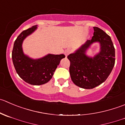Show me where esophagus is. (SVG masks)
I'll return each instance as SVG.
<instances>
[{
	"mask_svg": "<svg viewBox=\"0 0 125 125\" xmlns=\"http://www.w3.org/2000/svg\"><path fill=\"white\" fill-rule=\"evenodd\" d=\"M71 52V51L70 50V49H66V50H65V52H64V54H65V56L67 57L68 55L69 54H70Z\"/></svg>",
	"mask_w": 125,
	"mask_h": 125,
	"instance_id": "34e87169",
	"label": "esophagus"
}]
</instances>
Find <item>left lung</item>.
I'll return each mask as SVG.
<instances>
[{
  "instance_id": "obj_1",
  "label": "left lung",
  "mask_w": 125,
  "mask_h": 125,
  "mask_svg": "<svg viewBox=\"0 0 125 125\" xmlns=\"http://www.w3.org/2000/svg\"><path fill=\"white\" fill-rule=\"evenodd\" d=\"M93 29L92 39L68 55L71 80L75 85L85 89H92L104 82L115 60V48L111 37L100 28L93 27ZM95 42L100 44V51L93 57L88 56L86 51Z\"/></svg>"
}]
</instances>
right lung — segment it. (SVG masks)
I'll return each instance as SVG.
<instances>
[{
    "label": "right lung",
    "instance_id": "add662e5",
    "mask_svg": "<svg viewBox=\"0 0 125 125\" xmlns=\"http://www.w3.org/2000/svg\"><path fill=\"white\" fill-rule=\"evenodd\" d=\"M37 25L24 30L17 37L12 51V60L16 73L25 82L34 85L49 82L64 54H48L39 59H32L23 52L22 43L25 38L37 30Z\"/></svg>",
    "mask_w": 125,
    "mask_h": 125
}]
</instances>
